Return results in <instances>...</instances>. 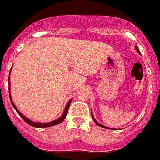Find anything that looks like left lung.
Segmentation results:
<instances>
[{
  "label": "left lung",
  "instance_id": "1",
  "mask_svg": "<svg viewBox=\"0 0 160 160\" xmlns=\"http://www.w3.org/2000/svg\"><path fill=\"white\" fill-rule=\"evenodd\" d=\"M135 50L137 51L138 53H140V50H139V48H138L137 46H135ZM91 115H92V118L93 119V121H94V122H95V123L97 124V125H98V126H101V127H103V128H106V129H109V130H114V129H113V128H110V127H107V126H103V125H102V124L98 123V121H97V120H96V119H95V117H94V116H93L92 112H91Z\"/></svg>",
  "mask_w": 160,
  "mask_h": 160
}]
</instances>
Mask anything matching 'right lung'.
<instances>
[{
    "label": "right lung",
    "instance_id": "right-lung-1",
    "mask_svg": "<svg viewBox=\"0 0 160 160\" xmlns=\"http://www.w3.org/2000/svg\"><path fill=\"white\" fill-rule=\"evenodd\" d=\"M10 74H11V71H10ZM9 96H10V99H11V102L13 107L15 109V111L17 112V113L21 116V118L24 120V121L26 122L27 124H29V126H33V127H37V128H44V127H49V126H55V125H58V124L61 123L63 120L65 119L66 116H67V113H68V108H69V106L71 104V102H72V99L71 100L68 101V102L67 103L66 105V107H65V109L62 112V116H60L59 118L56 119L54 121H50V122H47V123H39V122H34V121H32L31 120H29V118H27L26 116H25L24 115L21 113V112L17 109V107H15V105L14 104L13 101H12V98H11V82H10V76H9Z\"/></svg>",
    "mask_w": 160,
    "mask_h": 160
}]
</instances>
